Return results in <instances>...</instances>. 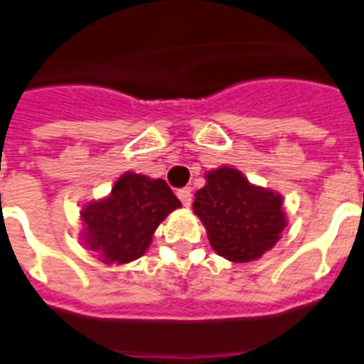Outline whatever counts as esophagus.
<instances>
[{
  "label": "esophagus",
  "mask_w": 364,
  "mask_h": 364,
  "mask_svg": "<svg viewBox=\"0 0 364 364\" xmlns=\"http://www.w3.org/2000/svg\"><path fill=\"white\" fill-rule=\"evenodd\" d=\"M178 195L180 203L184 204V206H191V200H193V193H191V188H182L176 191Z\"/></svg>",
  "instance_id": "1"
}]
</instances>
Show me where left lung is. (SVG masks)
Wrapping results in <instances>:
<instances>
[{
  "label": "left lung",
  "instance_id": "obj_1",
  "mask_svg": "<svg viewBox=\"0 0 364 364\" xmlns=\"http://www.w3.org/2000/svg\"><path fill=\"white\" fill-rule=\"evenodd\" d=\"M193 212L206 226L213 250L235 263L262 257L287 225L282 197L252 186L234 167L208 173L206 186L195 193Z\"/></svg>",
  "mask_w": 364,
  "mask_h": 364
}]
</instances>
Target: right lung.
Wrapping results in <instances>:
<instances>
[{
  "mask_svg": "<svg viewBox=\"0 0 364 364\" xmlns=\"http://www.w3.org/2000/svg\"><path fill=\"white\" fill-rule=\"evenodd\" d=\"M176 208L180 200L166 180L125 173L110 197L80 212L86 247L101 254L105 263L134 262L145 254L158 225Z\"/></svg>",
  "mask_w": 364,
  "mask_h": 364,
  "instance_id": "1",
  "label": "right lung"
}]
</instances>
